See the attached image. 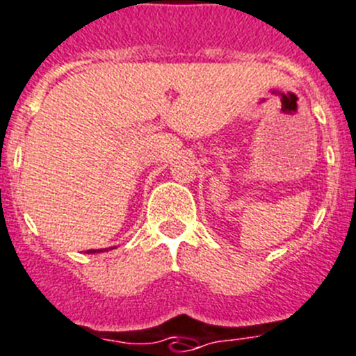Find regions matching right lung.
Instances as JSON below:
<instances>
[{
  "mask_svg": "<svg viewBox=\"0 0 356 356\" xmlns=\"http://www.w3.org/2000/svg\"><path fill=\"white\" fill-rule=\"evenodd\" d=\"M102 249H89V251H86V253H99Z\"/></svg>",
  "mask_w": 356,
  "mask_h": 356,
  "instance_id": "1",
  "label": "right lung"
}]
</instances>
